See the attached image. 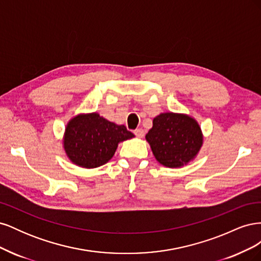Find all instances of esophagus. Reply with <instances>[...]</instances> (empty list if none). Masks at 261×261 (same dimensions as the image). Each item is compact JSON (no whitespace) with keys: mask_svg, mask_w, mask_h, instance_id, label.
<instances>
[{"mask_svg":"<svg viewBox=\"0 0 261 261\" xmlns=\"http://www.w3.org/2000/svg\"><path fill=\"white\" fill-rule=\"evenodd\" d=\"M134 134H135V135H136L137 137L141 138V137L145 136V130H144L143 128H137V129L134 130Z\"/></svg>","mask_w":261,"mask_h":261,"instance_id":"obj_1","label":"esophagus"}]
</instances>
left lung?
<instances>
[{
  "label": "left lung",
  "instance_id": "left-lung-1",
  "mask_svg": "<svg viewBox=\"0 0 261 261\" xmlns=\"http://www.w3.org/2000/svg\"><path fill=\"white\" fill-rule=\"evenodd\" d=\"M146 139L156 161L180 168L195 159L202 146V133L195 118L179 113H161L153 118Z\"/></svg>",
  "mask_w": 261,
  "mask_h": 261
}]
</instances>
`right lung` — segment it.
Segmentation results:
<instances>
[{"mask_svg":"<svg viewBox=\"0 0 261 261\" xmlns=\"http://www.w3.org/2000/svg\"><path fill=\"white\" fill-rule=\"evenodd\" d=\"M133 137L124 125L110 122L98 113L78 114L67 123L63 144L74 164L93 169L111 160L118 144Z\"/></svg>","mask_w":261,"mask_h":261,"instance_id":"right-lung-1","label":"right lung"}]
</instances>
